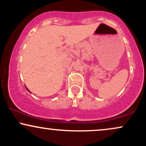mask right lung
<instances>
[{"mask_svg": "<svg viewBox=\"0 0 146 146\" xmlns=\"http://www.w3.org/2000/svg\"><path fill=\"white\" fill-rule=\"evenodd\" d=\"M27 90H28V91H29V92H30V91H29V90H28V89H27Z\"/></svg>", "mask_w": 146, "mask_h": 146, "instance_id": "1", "label": "right lung"}]
</instances>
